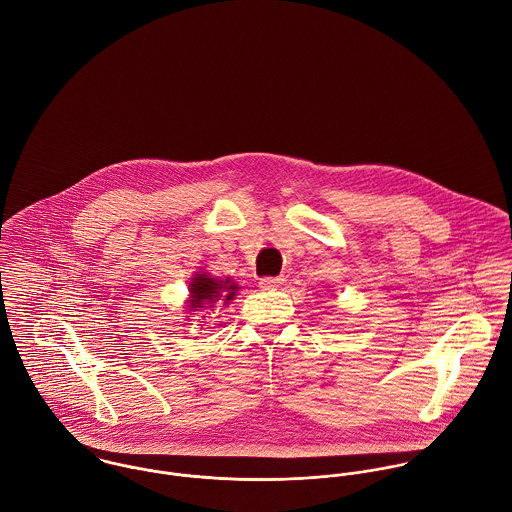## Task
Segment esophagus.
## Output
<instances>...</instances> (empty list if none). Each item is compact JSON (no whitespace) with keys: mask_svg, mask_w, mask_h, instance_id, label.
Returning <instances> with one entry per match:
<instances>
[{"mask_svg":"<svg viewBox=\"0 0 512 512\" xmlns=\"http://www.w3.org/2000/svg\"><path fill=\"white\" fill-rule=\"evenodd\" d=\"M284 284L282 276H268V278H260V288L262 290H276Z\"/></svg>","mask_w":512,"mask_h":512,"instance_id":"obj_1","label":"esophagus"}]
</instances>
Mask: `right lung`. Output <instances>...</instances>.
Returning <instances> with one entry per match:
<instances>
[{
	"label": "right lung",
	"instance_id": "obj_1",
	"mask_svg": "<svg viewBox=\"0 0 512 512\" xmlns=\"http://www.w3.org/2000/svg\"><path fill=\"white\" fill-rule=\"evenodd\" d=\"M240 288L230 280H217L211 278L209 274H195L191 284H189V299H187V309L189 311H201L207 307H217V305H228L230 299Z\"/></svg>",
	"mask_w": 512,
	"mask_h": 512
}]
</instances>
